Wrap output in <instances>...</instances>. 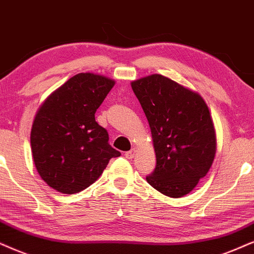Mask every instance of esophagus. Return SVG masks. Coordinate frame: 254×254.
I'll use <instances>...</instances> for the list:
<instances>
[{
    "instance_id": "34e87169",
    "label": "esophagus",
    "mask_w": 254,
    "mask_h": 254,
    "mask_svg": "<svg viewBox=\"0 0 254 254\" xmlns=\"http://www.w3.org/2000/svg\"><path fill=\"white\" fill-rule=\"evenodd\" d=\"M134 155H136V150L134 149H131L130 151H127V152H125V157H127V159H132Z\"/></svg>"
}]
</instances>
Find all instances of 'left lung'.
<instances>
[{
  "mask_svg": "<svg viewBox=\"0 0 254 254\" xmlns=\"http://www.w3.org/2000/svg\"><path fill=\"white\" fill-rule=\"evenodd\" d=\"M131 86L149 122L156 152V168L146 181L168 197H184L206 176L216 155L207 105L197 92L158 73Z\"/></svg>",
  "mask_w": 254,
  "mask_h": 254,
  "instance_id": "left-lung-1",
  "label": "left lung"
}]
</instances>
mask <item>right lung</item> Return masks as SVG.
Here are the masks:
<instances>
[{
  "instance_id": "1",
  "label": "right lung",
  "mask_w": 254,
  "mask_h": 254,
  "mask_svg": "<svg viewBox=\"0 0 254 254\" xmlns=\"http://www.w3.org/2000/svg\"><path fill=\"white\" fill-rule=\"evenodd\" d=\"M114 85L105 76L77 73L38 109L30 133L31 152L41 178L56 191L81 192L97 181L112 157L121 156L95 120Z\"/></svg>"
}]
</instances>
